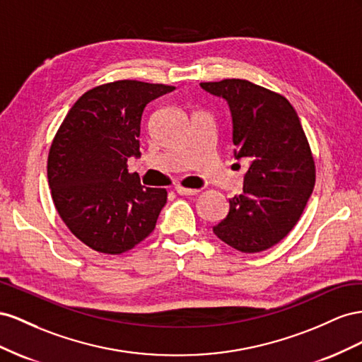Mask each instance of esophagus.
Segmentation results:
<instances>
[{
    "label": "esophagus",
    "mask_w": 362,
    "mask_h": 362,
    "mask_svg": "<svg viewBox=\"0 0 362 362\" xmlns=\"http://www.w3.org/2000/svg\"><path fill=\"white\" fill-rule=\"evenodd\" d=\"M175 192L179 195H195L199 194V189H189V188H183V187H175Z\"/></svg>",
    "instance_id": "obj_1"
}]
</instances>
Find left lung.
Returning a JSON list of instances; mask_svg holds the SVG:
<instances>
[{"label":"left lung","instance_id":"1","mask_svg":"<svg viewBox=\"0 0 362 362\" xmlns=\"http://www.w3.org/2000/svg\"><path fill=\"white\" fill-rule=\"evenodd\" d=\"M200 86L227 101L235 159L250 160L243 192L229 200L214 233L235 250L264 252L291 232L314 189L315 163L302 122L284 95L249 80Z\"/></svg>","mask_w":362,"mask_h":362}]
</instances>
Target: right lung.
<instances>
[{"instance_id": "obj_1", "label": "right lung", "mask_w": 362, "mask_h": 362, "mask_svg": "<svg viewBox=\"0 0 362 362\" xmlns=\"http://www.w3.org/2000/svg\"><path fill=\"white\" fill-rule=\"evenodd\" d=\"M174 86L118 80L72 106L48 154V185L71 233L92 250L119 255L154 230L167 189L146 188L127 159L139 156L142 112Z\"/></svg>"}]
</instances>
